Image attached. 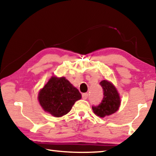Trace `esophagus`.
I'll return each mask as SVG.
<instances>
[{"label": "esophagus", "instance_id": "34e87169", "mask_svg": "<svg viewBox=\"0 0 156 156\" xmlns=\"http://www.w3.org/2000/svg\"><path fill=\"white\" fill-rule=\"evenodd\" d=\"M82 97H83V99L86 100L88 98V94L87 93L83 94V95H82Z\"/></svg>", "mask_w": 156, "mask_h": 156}]
</instances>
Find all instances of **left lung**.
Here are the masks:
<instances>
[{"mask_svg": "<svg viewBox=\"0 0 156 156\" xmlns=\"http://www.w3.org/2000/svg\"><path fill=\"white\" fill-rule=\"evenodd\" d=\"M103 89V99L98 106H93L94 113L100 118L112 115L117 112L120 105V98L114 85L108 80L100 83Z\"/></svg>", "mask_w": 156, "mask_h": 156, "instance_id": "8db88e82", "label": "left lung"}]
</instances>
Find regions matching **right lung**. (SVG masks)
<instances>
[{
	"label": "right lung",
	"mask_w": 156,
	"mask_h": 156,
	"mask_svg": "<svg viewBox=\"0 0 156 156\" xmlns=\"http://www.w3.org/2000/svg\"><path fill=\"white\" fill-rule=\"evenodd\" d=\"M81 94L65 77L49 79L38 94V101L44 112L54 117H61L72 109Z\"/></svg>",
	"instance_id": "obj_1"
}]
</instances>
